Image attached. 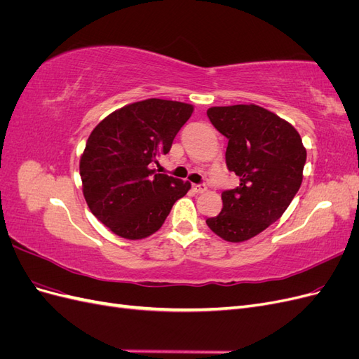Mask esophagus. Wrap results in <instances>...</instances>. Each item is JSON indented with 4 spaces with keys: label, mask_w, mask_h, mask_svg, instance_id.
I'll return each instance as SVG.
<instances>
[{
    "label": "esophagus",
    "mask_w": 359,
    "mask_h": 359,
    "mask_svg": "<svg viewBox=\"0 0 359 359\" xmlns=\"http://www.w3.org/2000/svg\"><path fill=\"white\" fill-rule=\"evenodd\" d=\"M206 189H208V187H206L205 184H194V186H193V190L196 193H203V191H206Z\"/></svg>",
    "instance_id": "esophagus-1"
}]
</instances>
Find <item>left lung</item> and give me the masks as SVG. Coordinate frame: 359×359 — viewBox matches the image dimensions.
I'll list each match as a JSON object with an SVG mask.
<instances>
[{
    "instance_id": "1",
    "label": "left lung",
    "mask_w": 359,
    "mask_h": 359,
    "mask_svg": "<svg viewBox=\"0 0 359 359\" xmlns=\"http://www.w3.org/2000/svg\"><path fill=\"white\" fill-rule=\"evenodd\" d=\"M206 115L229 140L226 165L240 177L206 224L224 241L243 243L283 215L301 187L307 151L295 127L257 104L214 106Z\"/></svg>"
}]
</instances>
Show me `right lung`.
Returning a JSON list of instances; mask_svg holds the SVG:
<instances>
[{
  "label": "right lung",
  "instance_id": "obj_1",
  "mask_svg": "<svg viewBox=\"0 0 359 359\" xmlns=\"http://www.w3.org/2000/svg\"><path fill=\"white\" fill-rule=\"evenodd\" d=\"M191 114L189 103L147 99L114 111L91 132L79 161L83 198L115 235H153L190 190L189 181L156 173L151 165L169 153Z\"/></svg>",
  "mask_w": 359,
  "mask_h": 359
}]
</instances>
